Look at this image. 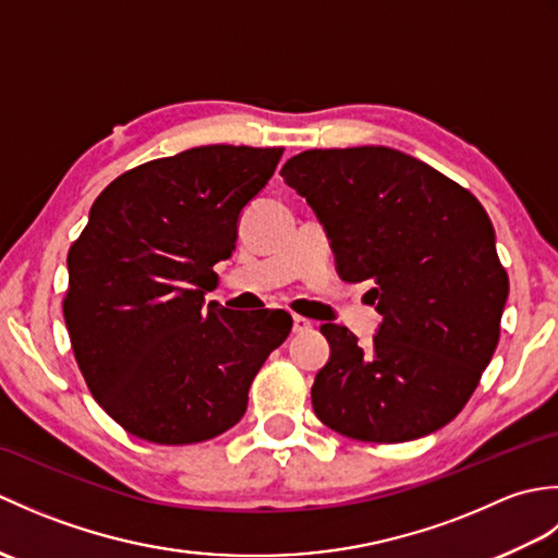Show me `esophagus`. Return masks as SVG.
Masks as SVG:
<instances>
[{
  "instance_id": "34e87169",
  "label": "esophagus",
  "mask_w": 558,
  "mask_h": 558,
  "mask_svg": "<svg viewBox=\"0 0 558 558\" xmlns=\"http://www.w3.org/2000/svg\"><path fill=\"white\" fill-rule=\"evenodd\" d=\"M312 328H314V324L310 322V318H304L300 314L292 316V330H294V333H306V330H312Z\"/></svg>"
}]
</instances>
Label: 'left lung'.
<instances>
[{
    "label": "left lung",
    "instance_id": "1",
    "mask_svg": "<svg viewBox=\"0 0 558 558\" xmlns=\"http://www.w3.org/2000/svg\"><path fill=\"white\" fill-rule=\"evenodd\" d=\"M280 174L322 220L340 278L369 280L384 316L369 348L345 326H322L330 357L312 386L316 417L372 444L441 429L499 345L508 276L487 210L386 146L304 150Z\"/></svg>",
    "mask_w": 558,
    "mask_h": 558
}]
</instances>
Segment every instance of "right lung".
Segmentation results:
<instances>
[{
    "instance_id": "right-lung-1",
    "label": "right lung",
    "mask_w": 558,
    "mask_h": 558,
    "mask_svg": "<svg viewBox=\"0 0 558 558\" xmlns=\"http://www.w3.org/2000/svg\"><path fill=\"white\" fill-rule=\"evenodd\" d=\"M282 148L201 146L102 189L71 244L64 322L93 398L150 444L208 441L242 420L248 386L286 342V312H232L204 294L236 220Z\"/></svg>"
}]
</instances>
